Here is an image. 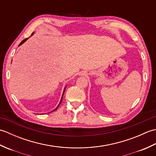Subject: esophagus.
Returning a JSON list of instances; mask_svg holds the SVG:
<instances>
[{
	"mask_svg": "<svg viewBox=\"0 0 156 156\" xmlns=\"http://www.w3.org/2000/svg\"><path fill=\"white\" fill-rule=\"evenodd\" d=\"M80 75H81V74H80Z\"/></svg>",
	"mask_w": 156,
	"mask_h": 156,
	"instance_id": "obj_1",
	"label": "esophagus"
}]
</instances>
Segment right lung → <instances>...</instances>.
<instances>
[{
  "label": "right lung",
  "instance_id": "1",
  "mask_svg": "<svg viewBox=\"0 0 156 156\" xmlns=\"http://www.w3.org/2000/svg\"><path fill=\"white\" fill-rule=\"evenodd\" d=\"M33 35H34V33H32V34H31V36ZM27 39H28V38H26V39H24V40H23L21 43H20V44L19 45H19H22L23 44V43H25L26 41H27ZM66 87L64 88V92H63V94H62V98H61V100H60V102H59V105H58V107H56L55 109H54V110H53L51 112H53V111H56V110H57V109H58V107H59V105H60L61 104V102H62V98H63V96H64V91H65V89H66Z\"/></svg>",
  "mask_w": 156,
  "mask_h": 156
}]
</instances>
